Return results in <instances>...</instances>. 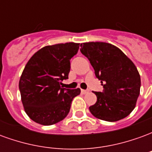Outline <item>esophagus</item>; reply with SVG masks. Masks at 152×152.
I'll use <instances>...</instances> for the list:
<instances>
[{
  "label": "esophagus",
  "instance_id": "34e87169",
  "mask_svg": "<svg viewBox=\"0 0 152 152\" xmlns=\"http://www.w3.org/2000/svg\"><path fill=\"white\" fill-rule=\"evenodd\" d=\"M89 90H87V89H81V93H82L83 94H87V93H89Z\"/></svg>",
  "mask_w": 152,
  "mask_h": 152
}]
</instances>
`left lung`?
<instances>
[{"mask_svg": "<svg viewBox=\"0 0 152 152\" xmlns=\"http://www.w3.org/2000/svg\"><path fill=\"white\" fill-rule=\"evenodd\" d=\"M80 52L103 86L102 92H94L97 102L89 107L91 114L110 122L128 116L140 94V75L134 63L119 48L106 42L80 44Z\"/></svg>", "mask_w": 152, "mask_h": 152, "instance_id": "obj_1", "label": "left lung"}]
</instances>
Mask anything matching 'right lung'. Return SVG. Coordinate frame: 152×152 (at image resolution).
<instances>
[{
	"label": "right lung",
	"mask_w": 152,
	"mask_h": 152,
	"mask_svg": "<svg viewBox=\"0 0 152 152\" xmlns=\"http://www.w3.org/2000/svg\"><path fill=\"white\" fill-rule=\"evenodd\" d=\"M79 46L74 42L47 45L26 64L18 87L25 112L36 123L54 124L69 113L72 101L80 89H65L62 81L68 78L70 59Z\"/></svg>",
	"instance_id": "1"
}]
</instances>
